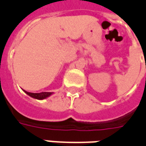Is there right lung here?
<instances>
[{
    "label": "right lung",
    "instance_id": "obj_1",
    "mask_svg": "<svg viewBox=\"0 0 146 146\" xmlns=\"http://www.w3.org/2000/svg\"><path fill=\"white\" fill-rule=\"evenodd\" d=\"M26 94L29 95L30 97H32L33 98H36V99H38V100H43V99H45V98L50 97L52 94H53L54 93L53 92H41V93H31V92H28L26 90H24Z\"/></svg>",
    "mask_w": 146,
    "mask_h": 146
}]
</instances>
